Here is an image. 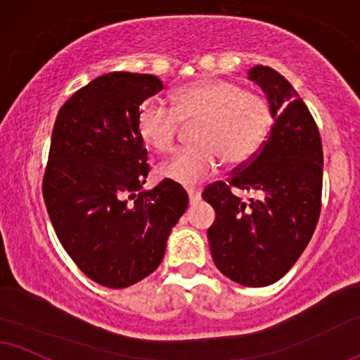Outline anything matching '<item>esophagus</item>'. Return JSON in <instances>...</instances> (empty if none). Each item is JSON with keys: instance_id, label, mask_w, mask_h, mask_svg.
<instances>
[{"instance_id": "obj_1", "label": "esophagus", "mask_w": 360, "mask_h": 360, "mask_svg": "<svg viewBox=\"0 0 360 360\" xmlns=\"http://www.w3.org/2000/svg\"><path fill=\"white\" fill-rule=\"evenodd\" d=\"M187 193H188V200H190V203H197V202L202 198V192H200V190L188 188Z\"/></svg>"}]
</instances>
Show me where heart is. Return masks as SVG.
<instances>
[{
    "label": "heart",
    "mask_w": 360,
    "mask_h": 360,
    "mask_svg": "<svg viewBox=\"0 0 360 360\" xmlns=\"http://www.w3.org/2000/svg\"><path fill=\"white\" fill-rule=\"evenodd\" d=\"M173 108L146 101L139 112V135L153 152L167 153L175 146L181 123H195L197 145L176 152L158 168L162 179L195 185L229 165L247 162L259 152L270 127V106L255 93L233 83L202 78L173 93Z\"/></svg>",
    "instance_id": "1"
}]
</instances>
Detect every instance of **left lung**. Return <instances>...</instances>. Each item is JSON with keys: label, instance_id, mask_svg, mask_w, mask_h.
Returning a JSON list of instances; mask_svg holds the SVG:
<instances>
[{"label": "left lung", "instance_id": "1", "mask_svg": "<svg viewBox=\"0 0 360 360\" xmlns=\"http://www.w3.org/2000/svg\"><path fill=\"white\" fill-rule=\"evenodd\" d=\"M264 91L274 127L259 153L203 192L215 210L208 229L212 259L230 281L265 287L282 278L302 255L321 214L323 153L321 135L294 86L264 65L248 70ZM254 191L243 202L231 187Z\"/></svg>", "mask_w": 360, "mask_h": 360}]
</instances>
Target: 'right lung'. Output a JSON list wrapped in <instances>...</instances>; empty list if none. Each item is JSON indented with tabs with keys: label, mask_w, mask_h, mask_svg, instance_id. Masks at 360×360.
Here are the masks:
<instances>
[{
	"label": "right lung",
	"mask_w": 360,
	"mask_h": 360,
	"mask_svg": "<svg viewBox=\"0 0 360 360\" xmlns=\"http://www.w3.org/2000/svg\"><path fill=\"white\" fill-rule=\"evenodd\" d=\"M163 88L153 75L112 72L79 88L58 112L43 197L66 254L93 282L125 288L162 264L188 205L180 185L145 190L140 105Z\"/></svg>",
	"instance_id": "1"
}]
</instances>
